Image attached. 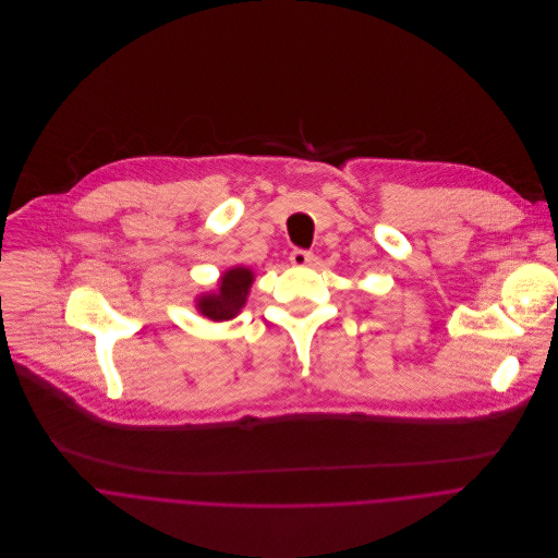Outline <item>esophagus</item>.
<instances>
[{"instance_id":"esophagus-1","label":"esophagus","mask_w":558,"mask_h":558,"mask_svg":"<svg viewBox=\"0 0 558 558\" xmlns=\"http://www.w3.org/2000/svg\"><path fill=\"white\" fill-rule=\"evenodd\" d=\"M312 253L310 251H303V248H294L292 253H290V262L294 264V266H307L310 262H312Z\"/></svg>"}]
</instances>
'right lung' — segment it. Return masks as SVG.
I'll list each match as a JSON object with an SVG mask.
<instances>
[{
	"label": "right lung",
	"instance_id": "obj_1",
	"mask_svg": "<svg viewBox=\"0 0 558 558\" xmlns=\"http://www.w3.org/2000/svg\"><path fill=\"white\" fill-rule=\"evenodd\" d=\"M251 283H253V272L248 268H233V270L225 272V277H221L219 292L202 296L197 307L210 320L233 318L246 303Z\"/></svg>",
	"mask_w": 558,
	"mask_h": 558
}]
</instances>
